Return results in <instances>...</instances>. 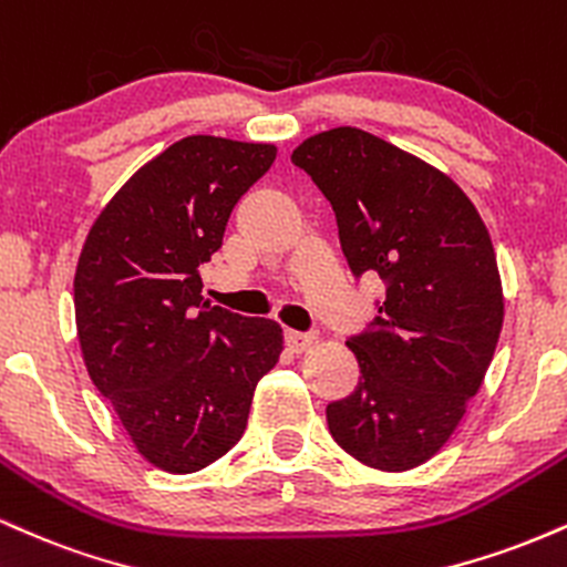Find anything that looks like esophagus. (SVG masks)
Returning a JSON list of instances; mask_svg holds the SVG:
<instances>
[{
	"label": "esophagus",
	"mask_w": 567,
	"mask_h": 567,
	"mask_svg": "<svg viewBox=\"0 0 567 567\" xmlns=\"http://www.w3.org/2000/svg\"><path fill=\"white\" fill-rule=\"evenodd\" d=\"M286 344H289L295 352H308L310 348H316L318 344V337L305 334V331H289V334H286Z\"/></svg>",
	"instance_id": "obj_1"
}]
</instances>
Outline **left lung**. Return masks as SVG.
Returning a JSON list of instances; mask_svg holds the SVG:
<instances>
[{
  "label": "left lung",
  "instance_id": "8db88e82",
  "mask_svg": "<svg viewBox=\"0 0 567 567\" xmlns=\"http://www.w3.org/2000/svg\"><path fill=\"white\" fill-rule=\"evenodd\" d=\"M291 162L329 198L350 270L388 286L348 339L361 379L326 405L331 437L365 467L414 470L454 435L502 334L488 228L449 175L358 126L308 137Z\"/></svg>",
  "mask_w": 567,
  "mask_h": 567
}]
</instances>
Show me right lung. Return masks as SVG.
Instances as JSON below:
<instances>
[{
	"mask_svg": "<svg viewBox=\"0 0 567 567\" xmlns=\"http://www.w3.org/2000/svg\"><path fill=\"white\" fill-rule=\"evenodd\" d=\"M276 145L190 135L103 206L73 278L90 379L153 467L188 475L241 441L257 382L284 350L268 318L212 308L198 268Z\"/></svg>",
	"mask_w": 567,
	"mask_h": 567,
	"instance_id": "right-lung-1",
	"label": "right lung"
}]
</instances>
